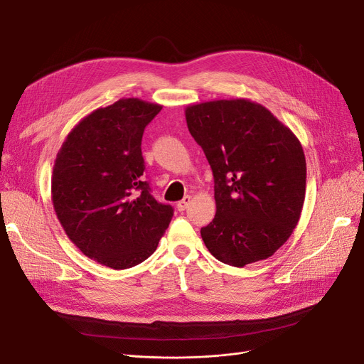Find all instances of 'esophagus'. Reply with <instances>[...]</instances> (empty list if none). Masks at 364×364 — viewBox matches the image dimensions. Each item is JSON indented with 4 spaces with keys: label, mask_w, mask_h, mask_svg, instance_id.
Masks as SVG:
<instances>
[{
    "label": "esophagus",
    "mask_w": 364,
    "mask_h": 364,
    "mask_svg": "<svg viewBox=\"0 0 364 364\" xmlns=\"http://www.w3.org/2000/svg\"><path fill=\"white\" fill-rule=\"evenodd\" d=\"M190 203H191V197H190V196H185V197L178 203L176 208H178L179 212H183L188 206H190Z\"/></svg>",
    "instance_id": "34e87169"
}]
</instances>
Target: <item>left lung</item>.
I'll return each instance as SVG.
<instances>
[{
	"label": "left lung",
	"mask_w": 364,
	"mask_h": 364,
	"mask_svg": "<svg viewBox=\"0 0 364 364\" xmlns=\"http://www.w3.org/2000/svg\"><path fill=\"white\" fill-rule=\"evenodd\" d=\"M185 116L213 173L216 213L200 231L206 248L235 267L272 257L296 228L306 193L299 139L245 98L188 106Z\"/></svg>",
	"instance_id": "obj_1"
}]
</instances>
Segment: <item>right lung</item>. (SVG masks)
<instances>
[{
	"label": "right lung",
	"mask_w": 364,
	"mask_h": 364,
	"mask_svg": "<svg viewBox=\"0 0 364 364\" xmlns=\"http://www.w3.org/2000/svg\"><path fill=\"white\" fill-rule=\"evenodd\" d=\"M161 109L139 98L100 107L71 129L55 159L58 220L86 257L116 270L152 255L173 216L143 179L141 137Z\"/></svg>",
	"instance_id": "1"
}]
</instances>
